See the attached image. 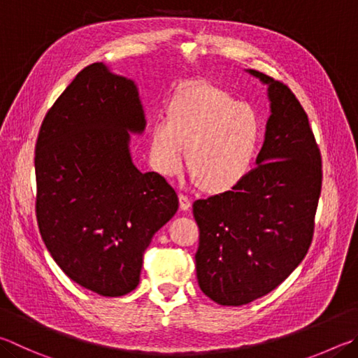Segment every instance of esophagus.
Segmentation results:
<instances>
[{
  "label": "esophagus",
  "instance_id": "esophagus-1",
  "mask_svg": "<svg viewBox=\"0 0 358 358\" xmlns=\"http://www.w3.org/2000/svg\"><path fill=\"white\" fill-rule=\"evenodd\" d=\"M178 200H180V210L181 211H187L191 208V200L187 199L186 196H183V194H180L178 196Z\"/></svg>",
  "mask_w": 358,
  "mask_h": 358
}]
</instances>
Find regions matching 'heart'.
Returning a JSON list of instances; mask_svg holds the SVG:
<instances>
[{"label": "heart", "instance_id": "b5f03b06", "mask_svg": "<svg viewBox=\"0 0 358 358\" xmlns=\"http://www.w3.org/2000/svg\"><path fill=\"white\" fill-rule=\"evenodd\" d=\"M263 123L255 109L225 89L205 81L173 90L166 122L150 131V157L157 171L173 177L183 166L197 189L208 196L233 191L255 166Z\"/></svg>", "mask_w": 358, "mask_h": 358}]
</instances>
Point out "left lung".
I'll list each match as a JSON object with an SVG mask.
<instances>
[{"label":"left lung","mask_w":358,"mask_h":358,"mask_svg":"<svg viewBox=\"0 0 358 358\" xmlns=\"http://www.w3.org/2000/svg\"><path fill=\"white\" fill-rule=\"evenodd\" d=\"M268 86L271 115L257 167L233 191L196 200L200 289L239 307L275 289L307 255L321 194V153L301 103L283 83Z\"/></svg>","instance_id":"1"}]
</instances>
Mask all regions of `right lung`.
<instances>
[{"instance_id": "add662e5", "label": "right lung", "mask_w": 358, "mask_h": 358, "mask_svg": "<svg viewBox=\"0 0 358 358\" xmlns=\"http://www.w3.org/2000/svg\"><path fill=\"white\" fill-rule=\"evenodd\" d=\"M145 115L138 84L103 62L81 70L51 106L36 144V214L57 266L105 297L139 283L152 238L178 210L172 186L129 153Z\"/></svg>"}]
</instances>
